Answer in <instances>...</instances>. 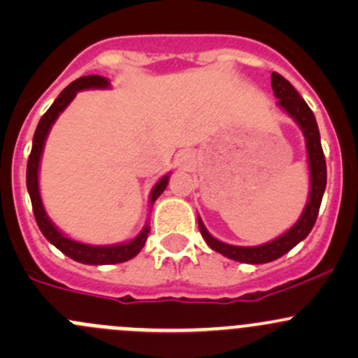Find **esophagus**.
Returning a JSON list of instances; mask_svg holds the SVG:
<instances>
[{
	"mask_svg": "<svg viewBox=\"0 0 358 358\" xmlns=\"http://www.w3.org/2000/svg\"><path fill=\"white\" fill-rule=\"evenodd\" d=\"M183 161H185V164H189V162H190V159H189V156H185V157H183Z\"/></svg>",
	"mask_w": 358,
	"mask_h": 358,
	"instance_id": "obj_1",
	"label": "esophagus"
}]
</instances>
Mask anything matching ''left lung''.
<instances>
[{
    "label": "left lung",
    "instance_id": "1",
    "mask_svg": "<svg viewBox=\"0 0 358 358\" xmlns=\"http://www.w3.org/2000/svg\"><path fill=\"white\" fill-rule=\"evenodd\" d=\"M272 90L273 95L279 99V106L298 122L306 142V154H308L310 169V196L301 216H299L298 222L280 237H277V239L270 241V243L266 244H262V246L251 248L232 246V244H225L222 243V241L215 239V237L206 230L202 220L197 218L202 237H204V241L208 243L209 248L215 249L220 255L227 256V258L236 259V262L241 263H251V265L268 263L280 258V256L289 252L296 244L301 243V241L312 232L313 225H315L317 215H319L320 202H322L324 190H326L327 183L326 157H324L322 145H320L319 126H317L315 115H313L312 109L306 106V102L301 99V95L296 92L294 86H292L286 78L277 74V72H272Z\"/></svg>",
    "mask_w": 358,
    "mask_h": 358
}]
</instances>
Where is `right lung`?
Wrapping results in <instances>:
<instances>
[{"label": "right lung", "mask_w": 358, "mask_h": 358, "mask_svg": "<svg viewBox=\"0 0 358 358\" xmlns=\"http://www.w3.org/2000/svg\"><path fill=\"white\" fill-rule=\"evenodd\" d=\"M88 88H109V79L102 78V76H83V78L76 79V81H72L66 90H62V93L57 96V100L52 103V107L43 114L41 121L38 122V128H36L34 138H32V150L27 161V190L29 196H31L36 223H38L43 236H45L53 246L60 249V251H62L64 255H67L69 258L76 259V262L79 263H85V265H112V263L128 262V259H131L133 256H136L142 251V248L145 246V241L150 232L149 225H145V229H143L135 239L128 241V243L114 244V246H90V244L78 243V241H72L69 239L67 236H64V234L50 222L48 216H46V211L45 208H43L41 202V196H39V161H41L43 147H45V140L46 136H48L50 128H52L53 122L57 121L60 112L72 102L76 93ZM168 180L169 176L166 175L154 185L152 192H150V206L154 204V201H156L162 192H164L166 185H168Z\"/></svg>", "instance_id": "1"}]
</instances>
